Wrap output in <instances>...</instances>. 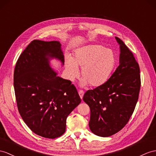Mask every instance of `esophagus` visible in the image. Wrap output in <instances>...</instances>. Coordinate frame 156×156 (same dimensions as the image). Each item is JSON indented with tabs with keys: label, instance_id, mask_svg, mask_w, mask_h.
Here are the masks:
<instances>
[{
	"label": "esophagus",
	"instance_id": "1",
	"mask_svg": "<svg viewBox=\"0 0 156 156\" xmlns=\"http://www.w3.org/2000/svg\"><path fill=\"white\" fill-rule=\"evenodd\" d=\"M78 93L79 94V97H80V98L82 99L83 95H84V92H83V90H79Z\"/></svg>",
	"mask_w": 156,
	"mask_h": 156
}]
</instances>
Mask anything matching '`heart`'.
I'll list each match as a JSON object with an SVG mask.
<instances>
[{"mask_svg":"<svg viewBox=\"0 0 156 156\" xmlns=\"http://www.w3.org/2000/svg\"><path fill=\"white\" fill-rule=\"evenodd\" d=\"M116 62L114 51L101 45H87L78 49L72 59H66L67 77L73 81L81 69L82 84L101 86L111 77Z\"/></svg>","mask_w":156,"mask_h":156,"instance_id":"heart-1","label":"heart"}]
</instances>
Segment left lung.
<instances>
[{"instance_id":"8db88e82","label":"left lung","mask_w":156,"mask_h":156,"mask_svg":"<svg viewBox=\"0 0 156 156\" xmlns=\"http://www.w3.org/2000/svg\"><path fill=\"white\" fill-rule=\"evenodd\" d=\"M120 45V64L105 84L88 90L83 99L90 111L89 128L95 135L108 137L126 126L134 112L141 86L140 67L132 51Z\"/></svg>"}]
</instances>
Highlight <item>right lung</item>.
Segmentation results:
<instances>
[{
  "label": "right lung",
  "mask_w": 156,
  "mask_h": 156,
  "mask_svg": "<svg viewBox=\"0 0 156 156\" xmlns=\"http://www.w3.org/2000/svg\"><path fill=\"white\" fill-rule=\"evenodd\" d=\"M58 41L34 40L22 53L14 72L19 113L37 135L54 139L66 132L68 115L81 101L69 80L57 76L49 66L55 58L64 63Z\"/></svg>",
  "instance_id": "1"
}]
</instances>
